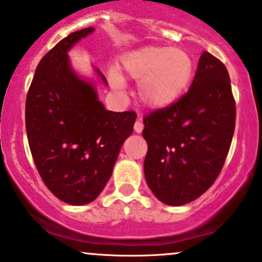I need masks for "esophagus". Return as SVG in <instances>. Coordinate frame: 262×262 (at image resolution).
Listing matches in <instances>:
<instances>
[{
	"label": "esophagus",
	"mask_w": 262,
	"mask_h": 262,
	"mask_svg": "<svg viewBox=\"0 0 262 262\" xmlns=\"http://www.w3.org/2000/svg\"><path fill=\"white\" fill-rule=\"evenodd\" d=\"M143 129H144V124H143L140 120H137L136 124H134V132H136V133H142Z\"/></svg>",
	"instance_id": "esophagus-1"
}]
</instances>
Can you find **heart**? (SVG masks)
I'll return each mask as SVG.
<instances>
[{"instance_id":"heart-1","label":"heart","mask_w":262,"mask_h":262,"mask_svg":"<svg viewBox=\"0 0 262 262\" xmlns=\"http://www.w3.org/2000/svg\"><path fill=\"white\" fill-rule=\"evenodd\" d=\"M123 72L138 83L140 102L150 108H165L182 96L190 83L194 62L190 54L180 48L144 47L125 54ZM112 84L124 87L122 76L111 73Z\"/></svg>"}]
</instances>
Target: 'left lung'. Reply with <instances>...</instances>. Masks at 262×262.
Wrapping results in <instances>:
<instances>
[{"label": "left lung", "instance_id": "left-lung-1", "mask_svg": "<svg viewBox=\"0 0 262 262\" xmlns=\"http://www.w3.org/2000/svg\"><path fill=\"white\" fill-rule=\"evenodd\" d=\"M235 119L228 70L204 52L189 91L173 104L143 118L148 143L144 174L155 196L178 206L208 190L228 157Z\"/></svg>", "mask_w": 262, "mask_h": 262}]
</instances>
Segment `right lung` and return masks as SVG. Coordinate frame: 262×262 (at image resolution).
<instances>
[{
    "instance_id": "add662e5",
    "label": "right lung",
    "mask_w": 262,
    "mask_h": 262,
    "mask_svg": "<svg viewBox=\"0 0 262 262\" xmlns=\"http://www.w3.org/2000/svg\"><path fill=\"white\" fill-rule=\"evenodd\" d=\"M93 31L83 28L57 43L37 66L26 98V130L37 170L71 205L97 199L137 118L133 111H107L93 85L71 68L67 52Z\"/></svg>"
}]
</instances>
